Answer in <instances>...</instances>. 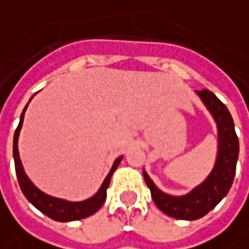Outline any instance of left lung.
<instances>
[{
  "label": "left lung",
  "mask_w": 249,
  "mask_h": 249,
  "mask_svg": "<svg viewBox=\"0 0 249 249\" xmlns=\"http://www.w3.org/2000/svg\"><path fill=\"white\" fill-rule=\"evenodd\" d=\"M196 94L209 110L217 126V156L211 174L187 195L174 196L157 188L143 170L146 185L150 189L152 199L157 208L170 217L179 220H196L203 217L227 195L235 176L240 152L234 121L227 107L208 89L196 90Z\"/></svg>",
  "instance_id": "1"
}]
</instances>
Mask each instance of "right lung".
<instances>
[{"instance_id": "right-lung-1", "label": "right lung", "mask_w": 249, "mask_h": 249, "mask_svg": "<svg viewBox=\"0 0 249 249\" xmlns=\"http://www.w3.org/2000/svg\"><path fill=\"white\" fill-rule=\"evenodd\" d=\"M33 97H30L32 100ZM29 100V102H30ZM26 107L23 108V111L20 114V120H19V125H18L15 135H14V160H15V170H17V177L19 181V187L22 189L23 195L26 196V199L35 206L37 208L41 213H44L46 216H49L50 219L57 220V222H73V220H81L85 217H89L90 214L96 213L99 211L103 203L106 202L107 198V188L110 185V179L113 173L117 170L118 164L121 163L123 156L115 159L113 167L110 170V173L107 174V177L104 178L102 187L99 191L90 196L89 199L81 200V202H71L67 199H61V198H55L44 194L30 181V178L26 176L20 157H19V150H18V139H19V132L22 129V124H23V118H25V111Z\"/></svg>"}]
</instances>
